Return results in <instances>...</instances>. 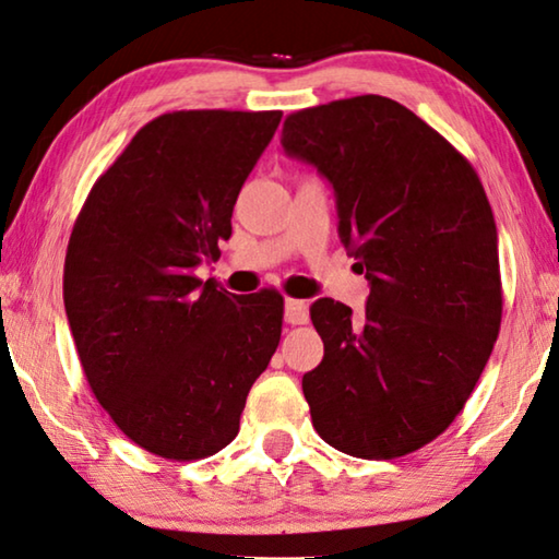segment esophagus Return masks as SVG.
<instances>
[{"mask_svg": "<svg viewBox=\"0 0 559 559\" xmlns=\"http://www.w3.org/2000/svg\"><path fill=\"white\" fill-rule=\"evenodd\" d=\"M285 319H287V324H305L309 319V309L305 301L287 299L285 301Z\"/></svg>", "mask_w": 559, "mask_h": 559, "instance_id": "esophagus-1", "label": "esophagus"}]
</instances>
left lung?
<instances>
[{
  "label": "left lung",
  "instance_id": "left-lung-1",
  "mask_svg": "<svg viewBox=\"0 0 559 559\" xmlns=\"http://www.w3.org/2000/svg\"><path fill=\"white\" fill-rule=\"evenodd\" d=\"M282 148L329 180L340 240L369 280L361 317L309 307L324 359L301 379L317 433L389 461L441 436L500 332L498 230L478 173L441 133L386 96L285 118Z\"/></svg>",
  "mask_w": 559,
  "mask_h": 559
}]
</instances>
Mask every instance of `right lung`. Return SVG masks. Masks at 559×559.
I'll return each mask as SVG.
<instances>
[{
    "instance_id": "add662e5",
    "label": "right lung",
    "mask_w": 559,
    "mask_h": 559,
    "mask_svg": "<svg viewBox=\"0 0 559 559\" xmlns=\"http://www.w3.org/2000/svg\"><path fill=\"white\" fill-rule=\"evenodd\" d=\"M282 111L153 118L100 176L71 230L63 307L98 404L148 453L215 455L240 431L282 334L285 299L195 277Z\"/></svg>"
}]
</instances>
